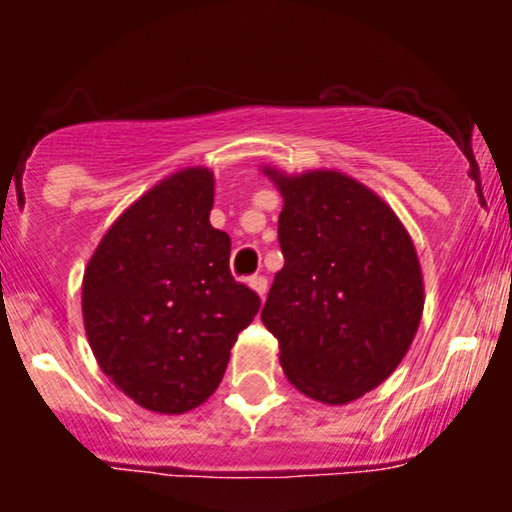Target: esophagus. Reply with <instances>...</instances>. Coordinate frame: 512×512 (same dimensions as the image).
<instances>
[{"mask_svg":"<svg viewBox=\"0 0 512 512\" xmlns=\"http://www.w3.org/2000/svg\"><path fill=\"white\" fill-rule=\"evenodd\" d=\"M247 285H250L252 289H255V292L260 294V297H265V294H267V277H262V275H252L250 280H247Z\"/></svg>","mask_w":512,"mask_h":512,"instance_id":"1","label":"esophagus"}]
</instances>
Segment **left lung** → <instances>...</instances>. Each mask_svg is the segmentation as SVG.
<instances>
[{
	"mask_svg": "<svg viewBox=\"0 0 512 512\" xmlns=\"http://www.w3.org/2000/svg\"><path fill=\"white\" fill-rule=\"evenodd\" d=\"M275 275L262 324L280 342L289 384L322 404H349L401 364L423 312L416 247L394 210L337 170L285 175Z\"/></svg>",
	"mask_w": 512,
	"mask_h": 512,
	"instance_id": "1",
	"label": "left lung"
}]
</instances>
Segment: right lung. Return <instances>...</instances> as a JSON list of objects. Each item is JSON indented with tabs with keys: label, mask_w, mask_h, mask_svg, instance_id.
I'll use <instances>...</instances> for the list:
<instances>
[{
	"label": "right lung",
	"mask_w": 512,
	"mask_h": 512,
	"mask_svg": "<svg viewBox=\"0 0 512 512\" xmlns=\"http://www.w3.org/2000/svg\"><path fill=\"white\" fill-rule=\"evenodd\" d=\"M215 178L185 168L116 220L84 272L81 309L103 374L138 406L183 414L210 399L260 297L230 275L210 225Z\"/></svg>",
	"instance_id": "obj_1"
}]
</instances>
